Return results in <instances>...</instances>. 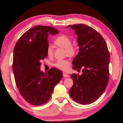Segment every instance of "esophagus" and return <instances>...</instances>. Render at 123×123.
I'll return each mask as SVG.
<instances>
[{
	"label": "esophagus",
	"mask_w": 123,
	"mask_h": 123,
	"mask_svg": "<svg viewBox=\"0 0 123 123\" xmlns=\"http://www.w3.org/2000/svg\"><path fill=\"white\" fill-rule=\"evenodd\" d=\"M63 76L65 77H69L70 75H68V74H67L65 73H63Z\"/></svg>",
	"instance_id": "34e87169"
}]
</instances>
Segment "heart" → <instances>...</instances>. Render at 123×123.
Masks as SVG:
<instances>
[{"label":"heart","mask_w":123,"mask_h":123,"mask_svg":"<svg viewBox=\"0 0 123 123\" xmlns=\"http://www.w3.org/2000/svg\"><path fill=\"white\" fill-rule=\"evenodd\" d=\"M55 46L58 47L66 49L67 53L70 56H73L76 53V49L75 47L71 45V39L68 36L65 35L59 36L56 38L54 42ZM54 54V50L53 47L49 46L47 49V54L48 56L51 57L53 56ZM70 62L69 61L66 59L63 60H58L55 63L54 66L59 69L62 70H68L69 68Z\"/></svg>","instance_id":"obj_1"}]
</instances>
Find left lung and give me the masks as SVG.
Returning a JSON list of instances; mask_svg holds the SVG:
<instances>
[{"instance_id":"1","label":"left lung","mask_w":123,"mask_h":123,"mask_svg":"<svg viewBox=\"0 0 123 123\" xmlns=\"http://www.w3.org/2000/svg\"><path fill=\"white\" fill-rule=\"evenodd\" d=\"M77 36L79 52L73 69L83 68L82 74L70 75L73 85L69 94L76 102L88 105L95 102L108 84L110 55L106 42L97 31L84 24L69 25Z\"/></svg>"}]
</instances>
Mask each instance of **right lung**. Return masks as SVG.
Segmentation results:
<instances>
[{
    "instance_id": "obj_1",
    "label": "right lung",
    "mask_w": 123,
    "mask_h": 123,
    "mask_svg": "<svg viewBox=\"0 0 123 123\" xmlns=\"http://www.w3.org/2000/svg\"><path fill=\"white\" fill-rule=\"evenodd\" d=\"M58 32L53 27L36 26L24 33L14 47L12 67L15 80L22 97L32 105L47 103L62 79V72L56 68L46 73L40 71V61L48 56V35Z\"/></svg>"
}]
</instances>
